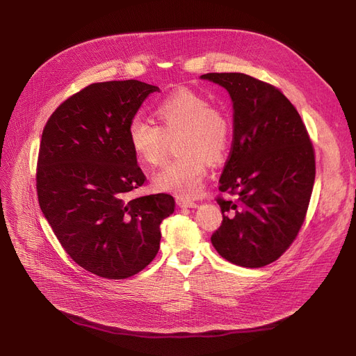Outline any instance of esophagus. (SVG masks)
Here are the masks:
<instances>
[{"label":"esophagus","mask_w":356,"mask_h":356,"mask_svg":"<svg viewBox=\"0 0 356 356\" xmlns=\"http://www.w3.org/2000/svg\"><path fill=\"white\" fill-rule=\"evenodd\" d=\"M176 203H177V207H180V208H196L197 207V203L195 200H191L188 197H179L177 196Z\"/></svg>","instance_id":"1"}]
</instances>
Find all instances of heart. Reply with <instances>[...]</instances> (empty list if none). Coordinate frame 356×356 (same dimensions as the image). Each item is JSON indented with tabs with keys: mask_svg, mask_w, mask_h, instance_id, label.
<instances>
[{
	"mask_svg": "<svg viewBox=\"0 0 356 356\" xmlns=\"http://www.w3.org/2000/svg\"><path fill=\"white\" fill-rule=\"evenodd\" d=\"M159 127L136 117L127 128L128 144L137 160L159 165L164 160L168 140L176 141L179 157L154 176V188L177 196L199 193L208 173V161L225 159L231 144V121L225 112L191 89H179L156 108Z\"/></svg>",
	"mask_w": 356,
	"mask_h": 356,
	"instance_id": "obj_1",
	"label": "heart"
}]
</instances>
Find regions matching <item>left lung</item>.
Wrapping results in <instances>:
<instances>
[{
  "mask_svg": "<svg viewBox=\"0 0 356 356\" xmlns=\"http://www.w3.org/2000/svg\"><path fill=\"white\" fill-rule=\"evenodd\" d=\"M200 79L225 88L232 99L234 137L218 197L223 220L211 241L220 257L264 267L300 231L314 183V152L294 105L270 83L244 73H207Z\"/></svg>",
  "mask_w": 356,
  "mask_h": 356,
  "instance_id": "8db88e82",
  "label": "left lung"
}]
</instances>
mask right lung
Wrapping results in <instances>:
<instances>
[{
  "instance_id": "right-lung-1",
  "label": "right lung",
  "mask_w": 356,
  "mask_h": 356,
  "mask_svg": "<svg viewBox=\"0 0 356 356\" xmlns=\"http://www.w3.org/2000/svg\"><path fill=\"white\" fill-rule=\"evenodd\" d=\"M159 86L140 81L92 83L49 118L37 161L40 209L70 258L86 271L122 280L159 252L160 223L175 199L157 193L131 199L145 176L127 128Z\"/></svg>"
}]
</instances>
